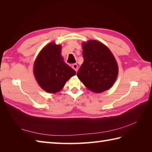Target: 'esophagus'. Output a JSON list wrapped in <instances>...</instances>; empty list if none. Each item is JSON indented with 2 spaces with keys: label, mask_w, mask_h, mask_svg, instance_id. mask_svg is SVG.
Returning a JSON list of instances; mask_svg holds the SVG:
<instances>
[{
  "label": "esophagus",
  "mask_w": 152,
  "mask_h": 152,
  "mask_svg": "<svg viewBox=\"0 0 152 152\" xmlns=\"http://www.w3.org/2000/svg\"><path fill=\"white\" fill-rule=\"evenodd\" d=\"M72 69L75 70V71H77L78 70V65H77L76 64H73L72 65Z\"/></svg>",
  "instance_id": "34e87169"
}]
</instances>
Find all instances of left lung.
<instances>
[{"instance_id":"obj_1","label":"left lung","mask_w":152,"mask_h":152,"mask_svg":"<svg viewBox=\"0 0 152 152\" xmlns=\"http://www.w3.org/2000/svg\"><path fill=\"white\" fill-rule=\"evenodd\" d=\"M83 63L77 76L87 88L101 93L114 85L118 74L114 56L104 44L97 40L82 43Z\"/></svg>"}]
</instances>
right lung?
Segmentation results:
<instances>
[{"instance_id": "1", "label": "right lung", "mask_w": 152, "mask_h": 152, "mask_svg": "<svg viewBox=\"0 0 152 152\" xmlns=\"http://www.w3.org/2000/svg\"><path fill=\"white\" fill-rule=\"evenodd\" d=\"M61 53V45L50 43L40 51L34 63L35 78L40 88L48 93L60 91L67 80L76 74Z\"/></svg>"}]
</instances>
